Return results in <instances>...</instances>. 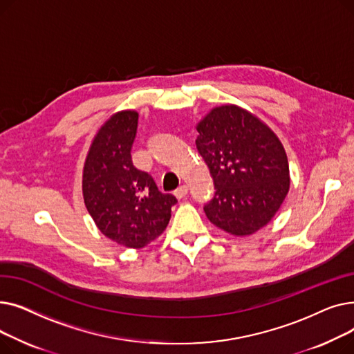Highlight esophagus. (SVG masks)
I'll return each instance as SVG.
<instances>
[{
	"mask_svg": "<svg viewBox=\"0 0 354 354\" xmlns=\"http://www.w3.org/2000/svg\"><path fill=\"white\" fill-rule=\"evenodd\" d=\"M174 194H175V196L178 199H182V198H185V196L188 195V187H187V185H180V187Z\"/></svg>",
	"mask_w": 354,
	"mask_h": 354,
	"instance_id": "34e87169",
	"label": "esophagus"
}]
</instances>
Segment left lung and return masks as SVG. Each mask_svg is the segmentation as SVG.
<instances>
[{"mask_svg":"<svg viewBox=\"0 0 354 354\" xmlns=\"http://www.w3.org/2000/svg\"><path fill=\"white\" fill-rule=\"evenodd\" d=\"M196 130V149L215 187L203 207L208 219L236 236L266 227L290 189L288 160L280 139L235 104L212 109Z\"/></svg>","mask_w":354,"mask_h":354,"instance_id":"left-lung-1","label":"left lung"}]
</instances>
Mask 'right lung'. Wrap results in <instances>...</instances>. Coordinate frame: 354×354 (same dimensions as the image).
<instances>
[{
  "label": "right lung",
  "mask_w": 354,
  "mask_h": 354,
  "mask_svg": "<svg viewBox=\"0 0 354 354\" xmlns=\"http://www.w3.org/2000/svg\"><path fill=\"white\" fill-rule=\"evenodd\" d=\"M138 119L135 110L111 116L93 139L83 169L88 214L102 234L127 248H143L158 238L178 202L132 162Z\"/></svg>",
  "instance_id": "add662e5"
}]
</instances>
